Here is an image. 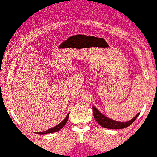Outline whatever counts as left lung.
<instances>
[{"label":"left lung","instance_id":"left-lung-1","mask_svg":"<svg viewBox=\"0 0 157 157\" xmlns=\"http://www.w3.org/2000/svg\"><path fill=\"white\" fill-rule=\"evenodd\" d=\"M92 109H93L94 117L95 120H96V121L103 128H109V129H122V128H125L128 127L129 125H131V124L136 120V119L138 117L139 114H140V113H137V114H136V116L132 119V120H130V121L122 122L114 121V120H111V119L106 117L105 116H104L103 114H102V113H100V111L96 109V108L94 107V106L92 107Z\"/></svg>","mask_w":157,"mask_h":157}]
</instances>
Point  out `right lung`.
I'll return each instance as SVG.
<instances>
[{"label":"right lung","mask_w":157,"mask_h":157,"mask_svg":"<svg viewBox=\"0 0 157 157\" xmlns=\"http://www.w3.org/2000/svg\"><path fill=\"white\" fill-rule=\"evenodd\" d=\"M68 117H69V113L66 116V117L63 120L62 122H60L59 125H57V126H55V127L54 128H52L48 129L47 131H42V132H37V134H50V133H54V132H57V131H58L59 130H60L61 128H62L63 126L66 125V122L68 121Z\"/></svg>","instance_id":"1"}]
</instances>
